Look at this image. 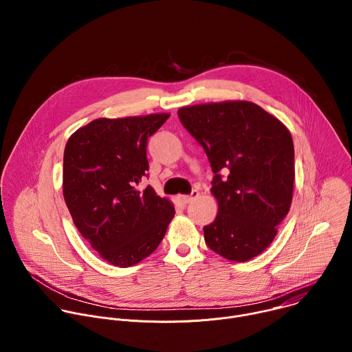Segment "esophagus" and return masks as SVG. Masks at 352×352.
Listing matches in <instances>:
<instances>
[{
    "label": "esophagus",
    "mask_w": 352,
    "mask_h": 352,
    "mask_svg": "<svg viewBox=\"0 0 352 352\" xmlns=\"http://www.w3.org/2000/svg\"><path fill=\"white\" fill-rule=\"evenodd\" d=\"M196 197H199V190L193 189L190 195H181V196H178V200H179L182 205H188V204L192 202V200H195Z\"/></svg>",
    "instance_id": "esophagus-1"
}]
</instances>
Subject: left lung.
<instances>
[{"label":"left lung","mask_w":352,"mask_h":352,"mask_svg":"<svg viewBox=\"0 0 352 352\" xmlns=\"http://www.w3.org/2000/svg\"><path fill=\"white\" fill-rule=\"evenodd\" d=\"M178 117L214 173L219 213L204 227L208 246L227 261L258 256L289 212L295 178L289 131L258 104L241 100L182 107Z\"/></svg>","instance_id":"8db88e82"}]
</instances>
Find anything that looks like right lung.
<instances>
[{
	"instance_id": "add662e5",
	"label": "right lung",
	"mask_w": 352,
	"mask_h": 352,
	"mask_svg": "<svg viewBox=\"0 0 352 352\" xmlns=\"http://www.w3.org/2000/svg\"><path fill=\"white\" fill-rule=\"evenodd\" d=\"M170 117L98 118L71 135L64 152L63 192L72 220L100 258L129 267L152 255L175 214L147 185V139Z\"/></svg>"
}]
</instances>
